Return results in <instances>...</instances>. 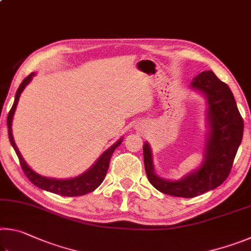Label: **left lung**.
I'll return each mask as SVG.
<instances>
[{
	"mask_svg": "<svg viewBox=\"0 0 251 251\" xmlns=\"http://www.w3.org/2000/svg\"><path fill=\"white\" fill-rule=\"evenodd\" d=\"M192 87L206 95L209 106L210 133L202 166L181 180H165L155 175L150 145L145 143L143 147L144 164L151 184L159 192L175 197H196L222 185L230 174L244 134L243 117L226 83L211 71H205L193 78Z\"/></svg>",
	"mask_w": 251,
	"mask_h": 251,
	"instance_id": "8db88e82",
	"label": "left lung"
}]
</instances>
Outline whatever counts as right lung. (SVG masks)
<instances>
[{"label": "right lung", "instance_id": "obj_1", "mask_svg": "<svg viewBox=\"0 0 251 251\" xmlns=\"http://www.w3.org/2000/svg\"><path fill=\"white\" fill-rule=\"evenodd\" d=\"M34 75H35L34 73L29 74L27 77H25L23 79V82L21 83L20 87L18 88V91H16L14 104H13V106H12V108L10 112H8V115H7L8 138H10L11 145L13 146L16 155H18V157H19L20 165L23 169L25 176H26L34 185L39 187V188L48 190V192H50V193L61 195V196H67V197L82 196V195L94 192L97 187H99L101 182H103L104 178L106 176V173H107V171H108L110 157H112L114 151H115L116 148L121 145L123 139L121 138L120 141L114 144L112 147L108 148V150L100 157V159L96 161V164L93 165L92 168L88 169L87 172H85L83 175H80L76 178H72V179H64V180L53 179V178L43 177V176L39 175V174H36L35 172H33L32 169L27 166L26 163L24 161L22 156H21V154H20L18 147H16V145H15L13 135H12V127L11 126H12V120H13V115H14L16 105H18L21 93L23 92L25 86H26V85L31 82V79Z\"/></svg>", "mask_w": 251, "mask_h": 251}]
</instances>
